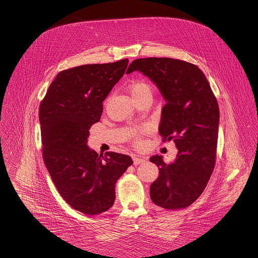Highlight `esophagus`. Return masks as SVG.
<instances>
[{"label": "esophagus", "mask_w": 258, "mask_h": 258, "mask_svg": "<svg viewBox=\"0 0 258 258\" xmlns=\"http://www.w3.org/2000/svg\"><path fill=\"white\" fill-rule=\"evenodd\" d=\"M133 159H134V164H135V165H138V164H140V163H143V162H145V160H146V159L141 158V157H138V156H135Z\"/></svg>", "instance_id": "esophagus-1"}]
</instances>
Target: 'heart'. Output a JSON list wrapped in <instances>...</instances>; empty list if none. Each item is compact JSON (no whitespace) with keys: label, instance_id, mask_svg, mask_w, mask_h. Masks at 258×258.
<instances>
[{"label":"heart","instance_id":"b5f03b06","mask_svg":"<svg viewBox=\"0 0 258 258\" xmlns=\"http://www.w3.org/2000/svg\"><path fill=\"white\" fill-rule=\"evenodd\" d=\"M128 91L135 102L142 99H146V98L152 99L153 89L151 85L144 80H138L132 83L128 86Z\"/></svg>","mask_w":258,"mask_h":258}]
</instances>
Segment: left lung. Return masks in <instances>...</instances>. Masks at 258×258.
Listing matches in <instances>:
<instances>
[{"label":"left lung","mask_w":258,"mask_h":258,"mask_svg":"<svg viewBox=\"0 0 258 258\" xmlns=\"http://www.w3.org/2000/svg\"><path fill=\"white\" fill-rule=\"evenodd\" d=\"M140 72L151 79L166 101L161 110L160 135L178 149L175 160L162 157L150 161L160 169L150 186L152 201L176 210L192 204L208 184L215 167L220 110L208 80L200 69L171 58H143L133 61L126 74Z\"/></svg>","instance_id":"left-lung-1"}]
</instances>
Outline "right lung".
<instances>
[{
	"mask_svg": "<svg viewBox=\"0 0 258 258\" xmlns=\"http://www.w3.org/2000/svg\"><path fill=\"white\" fill-rule=\"evenodd\" d=\"M128 60L61 71L39 105L42 155L51 179L74 210L95 216L111 208L115 184L134 161L130 156L88 147L102 101L123 76Z\"/></svg>",
	"mask_w": 258,
	"mask_h": 258,
	"instance_id": "1",
	"label": "right lung"
}]
</instances>
